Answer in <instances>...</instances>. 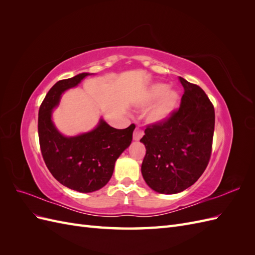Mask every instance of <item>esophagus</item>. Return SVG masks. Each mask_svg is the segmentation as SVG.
<instances>
[{"instance_id": "34e87169", "label": "esophagus", "mask_w": 255, "mask_h": 255, "mask_svg": "<svg viewBox=\"0 0 255 255\" xmlns=\"http://www.w3.org/2000/svg\"><path fill=\"white\" fill-rule=\"evenodd\" d=\"M142 135H143V133H142V130H141L140 128H135V130H134L133 139H134L135 141H138V140H140V138L142 137Z\"/></svg>"}]
</instances>
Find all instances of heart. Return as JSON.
<instances>
[{
	"label": "heart",
	"mask_w": 255,
	"mask_h": 255,
	"mask_svg": "<svg viewBox=\"0 0 255 255\" xmlns=\"http://www.w3.org/2000/svg\"><path fill=\"white\" fill-rule=\"evenodd\" d=\"M152 103L153 104L144 113L145 120L151 125H161L170 119L179 107L180 94L176 89L169 88L165 83H155L146 89L139 104L148 106Z\"/></svg>",
	"instance_id": "1"
}]
</instances>
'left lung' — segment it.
<instances>
[{
    "instance_id": "1",
    "label": "left lung",
    "mask_w": 255,
    "mask_h": 255,
    "mask_svg": "<svg viewBox=\"0 0 255 255\" xmlns=\"http://www.w3.org/2000/svg\"><path fill=\"white\" fill-rule=\"evenodd\" d=\"M184 95L179 111L161 125L144 129L141 173L158 194L173 195L195 184L204 172L212 152L214 106L205 92L180 78Z\"/></svg>"
}]
</instances>
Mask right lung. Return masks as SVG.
I'll return each instance as SVG.
<instances>
[{"label":"right lung","mask_w":255,"mask_h":255,"mask_svg":"<svg viewBox=\"0 0 255 255\" xmlns=\"http://www.w3.org/2000/svg\"><path fill=\"white\" fill-rule=\"evenodd\" d=\"M92 73L83 72L57 82L39 109L38 135L44 163L64 186L79 192H92L109 183L115 163L133 139L135 126L117 129L102 117L95 128L74 136L61 134L53 122V112L61 96Z\"/></svg>","instance_id":"1"}]
</instances>
